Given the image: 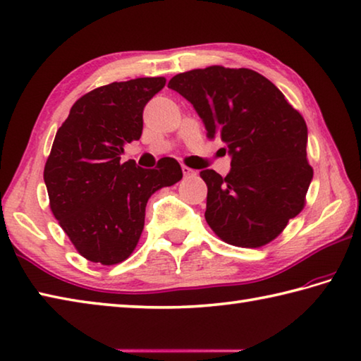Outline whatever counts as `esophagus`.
I'll use <instances>...</instances> for the list:
<instances>
[{
	"instance_id": "34e87169",
	"label": "esophagus",
	"mask_w": 361,
	"mask_h": 361,
	"mask_svg": "<svg viewBox=\"0 0 361 361\" xmlns=\"http://www.w3.org/2000/svg\"><path fill=\"white\" fill-rule=\"evenodd\" d=\"M182 173H183V178H190V176H195L196 171L192 168H188L185 165H182Z\"/></svg>"
}]
</instances>
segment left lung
Masks as SVG:
<instances>
[{
    "instance_id": "left-lung-1",
    "label": "left lung",
    "mask_w": 361,
    "mask_h": 361,
    "mask_svg": "<svg viewBox=\"0 0 361 361\" xmlns=\"http://www.w3.org/2000/svg\"><path fill=\"white\" fill-rule=\"evenodd\" d=\"M168 87L193 105L231 155V171L200 173L207 185L206 221L229 245L259 248L305 207L312 179L308 128L283 92L251 69L210 66L178 73Z\"/></svg>"
}]
</instances>
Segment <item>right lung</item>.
<instances>
[{"label": "right lung", "instance_id": "1", "mask_svg": "<svg viewBox=\"0 0 361 361\" xmlns=\"http://www.w3.org/2000/svg\"><path fill=\"white\" fill-rule=\"evenodd\" d=\"M165 83L152 77L96 87L75 102L58 128L44 180L54 219L87 261H126L145 228L147 200L182 179L171 157L154 169L121 161L127 142L141 137L146 104Z\"/></svg>", "mask_w": 361, "mask_h": 361}]
</instances>
